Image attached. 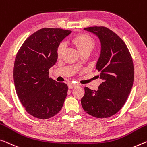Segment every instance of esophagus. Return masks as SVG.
<instances>
[{
    "label": "esophagus",
    "mask_w": 147,
    "mask_h": 147,
    "mask_svg": "<svg viewBox=\"0 0 147 147\" xmlns=\"http://www.w3.org/2000/svg\"><path fill=\"white\" fill-rule=\"evenodd\" d=\"M78 86H79L78 84H70L69 85V89H73V88L78 87Z\"/></svg>",
    "instance_id": "1"
}]
</instances>
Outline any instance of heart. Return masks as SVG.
I'll return each instance as SVG.
<instances>
[{"label":"heart","mask_w":147,"mask_h":147,"mask_svg":"<svg viewBox=\"0 0 147 147\" xmlns=\"http://www.w3.org/2000/svg\"><path fill=\"white\" fill-rule=\"evenodd\" d=\"M72 43L76 46L80 53L83 52H90L95 46V40L92 36L87 34H80L72 39ZM65 52V45L60 44L57 48V55L60 58Z\"/></svg>","instance_id":"heart-1"}]
</instances>
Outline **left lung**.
<instances>
[{
    "instance_id": "1",
    "label": "left lung",
    "mask_w": 147,
    "mask_h": 147,
    "mask_svg": "<svg viewBox=\"0 0 147 147\" xmlns=\"http://www.w3.org/2000/svg\"><path fill=\"white\" fill-rule=\"evenodd\" d=\"M84 30L97 35L101 42V54L96 69L103 82L97 91L85 87L81 104L90 115L109 118L122 108L131 92L134 79V63L126 44L111 29L96 26Z\"/></svg>"
}]
</instances>
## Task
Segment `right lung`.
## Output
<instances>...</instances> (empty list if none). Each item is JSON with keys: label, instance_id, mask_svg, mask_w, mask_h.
<instances>
[{"label": "right lung", "instance_id": "1", "mask_svg": "<svg viewBox=\"0 0 147 147\" xmlns=\"http://www.w3.org/2000/svg\"><path fill=\"white\" fill-rule=\"evenodd\" d=\"M71 31L43 28L25 40L16 55L13 80L21 103L28 113L48 119L59 113L68 86L49 77V69L57 59V48Z\"/></svg>", "mask_w": 147, "mask_h": 147}]
</instances>
